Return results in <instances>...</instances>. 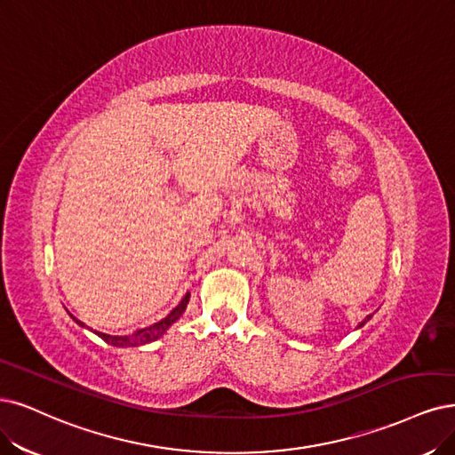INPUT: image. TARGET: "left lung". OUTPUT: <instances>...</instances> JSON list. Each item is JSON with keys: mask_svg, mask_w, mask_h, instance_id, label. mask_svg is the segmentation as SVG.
<instances>
[{"mask_svg": "<svg viewBox=\"0 0 455 455\" xmlns=\"http://www.w3.org/2000/svg\"><path fill=\"white\" fill-rule=\"evenodd\" d=\"M369 316H371V315H369ZM369 316H367V318H369ZM362 324H363V323H362ZM362 324H360V326H362Z\"/></svg>", "mask_w": 455, "mask_h": 455, "instance_id": "1", "label": "left lung"}]
</instances>
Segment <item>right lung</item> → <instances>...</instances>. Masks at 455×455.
<instances>
[{
  "label": "right lung",
  "instance_id": "right-lung-1",
  "mask_svg": "<svg viewBox=\"0 0 455 455\" xmlns=\"http://www.w3.org/2000/svg\"><path fill=\"white\" fill-rule=\"evenodd\" d=\"M188 301H189V292L183 296V299L180 301L178 307H174V309L171 311V315L164 316L163 321L156 323L154 326H149V328L134 331V333H131V335H108V333H100V331H95V333L99 335L100 339L107 341V343L112 345V347H137V345L151 343V341H156L157 338H161V335L178 321V318L181 316V313L185 311V307H188ZM71 316H73V315H71ZM73 318H75V316H73ZM75 321H76V318H75ZM76 323H78L80 326H84L80 321H76Z\"/></svg>",
  "mask_w": 455,
  "mask_h": 455
}]
</instances>
